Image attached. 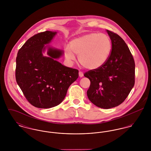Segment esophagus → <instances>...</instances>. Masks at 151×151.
<instances>
[{
    "label": "esophagus",
    "instance_id": "1",
    "mask_svg": "<svg viewBox=\"0 0 151 151\" xmlns=\"http://www.w3.org/2000/svg\"><path fill=\"white\" fill-rule=\"evenodd\" d=\"M78 74H79V77H82L84 76V74H83V73L82 71H79Z\"/></svg>",
    "mask_w": 151,
    "mask_h": 151
}]
</instances>
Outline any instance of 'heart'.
<instances>
[{"label": "heart", "instance_id": "1", "mask_svg": "<svg viewBox=\"0 0 151 151\" xmlns=\"http://www.w3.org/2000/svg\"><path fill=\"white\" fill-rule=\"evenodd\" d=\"M111 50L110 38L104 34L92 32L73 40L65 49L67 59L73 60L78 55L80 63L88 69L102 67L108 60Z\"/></svg>", "mask_w": 151, "mask_h": 151}]
</instances>
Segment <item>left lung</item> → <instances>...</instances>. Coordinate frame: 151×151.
I'll return each instance as SVG.
<instances>
[{
	"instance_id": "left-lung-1",
	"label": "left lung",
	"mask_w": 151,
	"mask_h": 151,
	"mask_svg": "<svg viewBox=\"0 0 151 151\" xmlns=\"http://www.w3.org/2000/svg\"><path fill=\"white\" fill-rule=\"evenodd\" d=\"M106 31L112 45L107 62L84 74L91 81L86 92L88 99L103 109L122 104L135 84V62L128 46L119 35Z\"/></svg>"
}]
</instances>
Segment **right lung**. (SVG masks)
Listing matches in <instances>:
<instances>
[{
    "label": "right lung",
    "instance_id": "right-lung-1",
    "mask_svg": "<svg viewBox=\"0 0 151 151\" xmlns=\"http://www.w3.org/2000/svg\"><path fill=\"white\" fill-rule=\"evenodd\" d=\"M56 32L46 31L31 37L19 49L16 58V79L27 100L38 108H52L65 99L70 86L78 77V70L56 60L63 53L48 47Z\"/></svg>",
    "mask_w": 151,
    "mask_h": 151
}]
</instances>
